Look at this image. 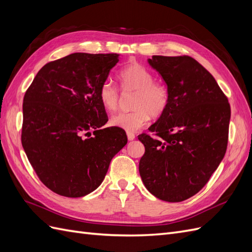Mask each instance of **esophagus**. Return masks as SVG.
<instances>
[{"label": "esophagus", "mask_w": 252, "mask_h": 252, "mask_svg": "<svg viewBox=\"0 0 252 252\" xmlns=\"http://www.w3.org/2000/svg\"><path fill=\"white\" fill-rule=\"evenodd\" d=\"M127 138L129 141H133L135 139V135L132 132H127Z\"/></svg>", "instance_id": "1"}]
</instances>
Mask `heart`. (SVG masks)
Segmentation results:
<instances>
[{
	"mask_svg": "<svg viewBox=\"0 0 252 252\" xmlns=\"http://www.w3.org/2000/svg\"><path fill=\"white\" fill-rule=\"evenodd\" d=\"M118 81L124 93L134 91L131 111L120 112L111 119V125L133 132L148 123L150 116L158 118L165 112L169 103V90L165 84L156 82L154 73L141 64H130L118 74ZM103 107L110 112L120 106V91L111 83H103L98 90Z\"/></svg>",
	"mask_w": 252,
	"mask_h": 252,
	"instance_id": "obj_1",
	"label": "heart"
}]
</instances>
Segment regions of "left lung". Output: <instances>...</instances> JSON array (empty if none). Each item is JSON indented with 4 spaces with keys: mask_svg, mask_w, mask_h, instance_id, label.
<instances>
[{
    "mask_svg": "<svg viewBox=\"0 0 252 252\" xmlns=\"http://www.w3.org/2000/svg\"><path fill=\"white\" fill-rule=\"evenodd\" d=\"M169 90L167 109L138 138L139 171L150 193L177 203L207 184L225 156L230 105L211 73L188 56L148 59Z\"/></svg>",
    "mask_w": 252,
    "mask_h": 252,
    "instance_id": "obj_1",
    "label": "left lung"
}]
</instances>
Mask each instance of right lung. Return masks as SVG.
Wrapping results in <instances>:
<instances>
[{
	"label": "right lung",
	"mask_w": 252,
	"mask_h": 252,
	"mask_svg": "<svg viewBox=\"0 0 252 252\" xmlns=\"http://www.w3.org/2000/svg\"><path fill=\"white\" fill-rule=\"evenodd\" d=\"M118 62L117 53H71L44 65L25 93L22 146L51 191L67 197L93 192L127 144L123 129L103 128L108 117L98 98Z\"/></svg>",
	"instance_id": "1"
}]
</instances>
